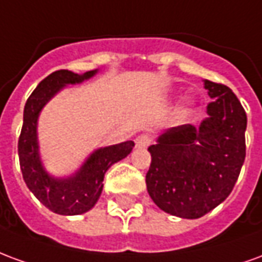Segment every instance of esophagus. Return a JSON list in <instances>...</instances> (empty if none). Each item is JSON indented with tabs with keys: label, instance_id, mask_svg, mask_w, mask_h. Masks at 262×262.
<instances>
[{
	"label": "esophagus",
	"instance_id": "esophagus-1",
	"mask_svg": "<svg viewBox=\"0 0 262 262\" xmlns=\"http://www.w3.org/2000/svg\"><path fill=\"white\" fill-rule=\"evenodd\" d=\"M151 143V139L147 135H140L136 137V147L137 148H147Z\"/></svg>",
	"mask_w": 262,
	"mask_h": 262
}]
</instances>
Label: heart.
<instances>
[{"label": "heart", "instance_id": "obj_1", "mask_svg": "<svg viewBox=\"0 0 262 262\" xmlns=\"http://www.w3.org/2000/svg\"><path fill=\"white\" fill-rule=\"evenodd\" d=\"M193 101L192 99H185L184 101V103H182V106L180 108V114L181 115H188L191 111L193 109Z\"/></svg>", "mask_w": 262, "mask_h": 262}]
</instances>
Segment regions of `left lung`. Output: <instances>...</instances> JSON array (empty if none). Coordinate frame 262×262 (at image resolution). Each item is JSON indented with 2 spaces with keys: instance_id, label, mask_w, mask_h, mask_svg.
I'll return each instance as SVG.
<instances>
[{
  "instance_id": "1",
  "label": "left lung",
  "mask_w": 262,
  "mask_h": 262,
  "mask_svg": "<svg viewBox=\"0 0 262 262\" xmlns=\"http://www.w3.org/2000/svg\"><path fill=\"white\" fill-rule=\"evenodd\" d=\"M203 84L213 99L208 118L198 127H170L148 147V195L161 210L182 219L202 217L223 202L246 159V111L229 86Z\"/></svg>"
}]
</instances>
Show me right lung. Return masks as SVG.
Wrapping results in <instances>:
<instances>
[{"instance_id":"right-lung-1","label":"right lung","mask_w":262,"mask_h":262,"mask_svg":"<svg viewBox=\"0 0 262 262\" xmlns=\"http://www.w3.org/2000/svg\"><path fill=\"white\" fill-rule=\"evenodd\" d=\"M98 70L75 74L59 70L48 75L32 92L24 109V125L18 142L19 164L25 184L40 202L52 212L74 216L95 206L102 193L103 177L111 165L127 157L135 147L132 140L99 147L92 151L74 174L67 177L50 176L42 163L37 140V120L45 105L64 86L75 85L92 78Z\"/></svg>"}]
</instances>
